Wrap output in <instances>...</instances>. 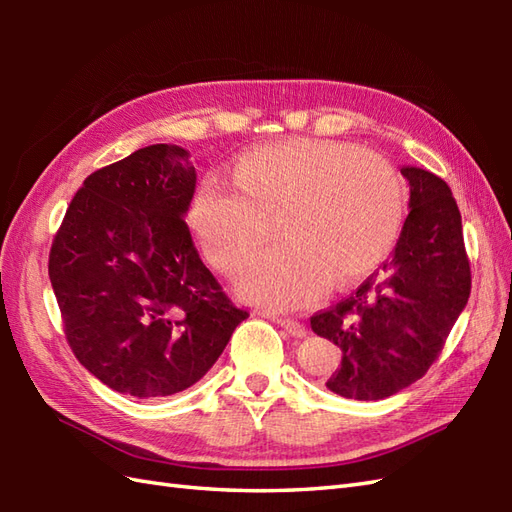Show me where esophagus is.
Wrapping results in <instances>:
<instances>
[{
    "mask_svg": "<svg viewBox=\"0 0 512 512\" xmlns=\"http://www.w3.org/2000/svg\"><path fill=\"white\" fill-rule=\"evenodd\" d=\"M275 321L281 325V328H284L288 334H292V336H297V339H301V336H306L308 334V328L306 325H303L301 321H297V319H290V317H275Z\"/></svg>",
    "mask_w": 512,
    "mask_h": 512,
    "instance_id": "34e87169",
    "label": "esophagus"
}]
</instances>
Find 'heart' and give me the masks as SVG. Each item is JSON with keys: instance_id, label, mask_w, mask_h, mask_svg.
Listing matches in <instances>:
<instances>
[{"instance_id": "heart-1", "label": "heart", "mask_w": 512, "mask_h": 512, "mask_svg": "<svg viewBox=\"0 0 512 512\" xmlns=\"http://www.w3.org/2000/svg\"><path fill=\"white\" fill-rule=\"evenodd\" d=\"M206 257L237 273L281 217L286 242L248 266L239 290L270 308H299L372 273L394 250L405 187L391 162L330 138H286L244 151L233 178L209 173L189 206Z\"/></svg>"}]
</instances>
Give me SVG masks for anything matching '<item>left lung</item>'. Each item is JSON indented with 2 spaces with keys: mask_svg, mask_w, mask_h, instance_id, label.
Segmentation results:
<instances>
[{
  "mask_svg": "<svg viewBox=\"0 0 512 512\" xmlns=\"http://www.w3.org/2000/svg\"><path fill=\"white\" fill-rule=\"evenodd\" d=\"M400 171L411 184V211L394 253L352 297L310 317L312 332L343 352L325 385L354 400L389 398L427 374L471 295L449 184L418 167Z\"/></svg>",
  "mask_w": 512,
  "mask_h": 512,
  "instance_id": "obj_1",
  "label": "left lung"
}]
</instances>
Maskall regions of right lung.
Here are the masks:
<instances>
[{"label": "right lung", "instance_id": "1", "mask_svg": "<svg viewBox=\"0 0 512 512\" xmlns=\"http://www.w3.org/2000/svg\"><path fill=\"white\" fill-rule=\"evenodd\" d=\"M193 191L189 151L138 149L85 178L52 239L65 339L118 394L162 398L198 383L248 317L193 244Z\"/></svg>", "mask_w": 512, "mask_h": 512}]
</instances>
